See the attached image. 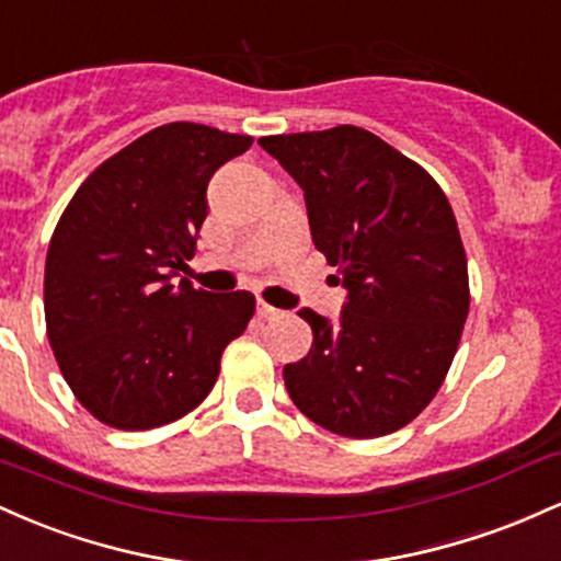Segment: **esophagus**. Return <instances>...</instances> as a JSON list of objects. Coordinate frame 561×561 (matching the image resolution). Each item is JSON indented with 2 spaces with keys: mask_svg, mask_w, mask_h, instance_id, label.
Returning a JSON list of instances; mask_svg holds the SVG:
<instances>
[{
  "mask_svg": "<svg viewBox=\"0 0 561 561\" xmlns=\"http://www.w3.org/2000/svg\"><path fill=\"white\" fill-rule=\"evenodd\" d=\"M256 314H260V318H264V320H275V318H280V310H275V307H270L267 301H256Z\"/></svg>",
  "mask_w": 561,
  "mask_h": 561,
  "instance_id": "1",
  "label": "esophagus"
}]
</instances>
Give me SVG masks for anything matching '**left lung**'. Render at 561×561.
Here are the masks:
<instances>
[{
	"label": "left lung",
	"mask_w": 561,
	"mask_h": 561,
	"mask_svg": "<svg viewBox=\"0 0 561 561\" xmlns=\"http://www.w3.org/2000/svg\"><path fill=\"white\" fill-rule=\"evenodd\" d=\"M260 145L305 191L314 249L347 288L336 323L299 310L312 350L283 368L288 394L342 437L398 432L443 387L469 314L448 198L416 161L350 124Z\"/></svg>",
	"instance_id": "8db88e82"
}]
</instances>
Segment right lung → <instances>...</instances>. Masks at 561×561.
Returning <instances> with one entry per match:
<instances>
[{
	"label": "right lung",
	"mask_w": 561,
	"mask_h": 561,
	"mask_svg": "<svg viewBox=\"0 0 561 561\" xmlns=\"http://www.w3.org/2000/svg\"><path fill=\"white\" fill-rule=\"evenodd\" d=\"M249 135L191 122L137 137L81 182L44 264L47 339L94 419L142 432L211 392L222 352L254 314L249 291L209 294L172 278L196 254L206 187Z\"/></svg>",
	"instance_id": "right-lung-1"
}]
</instances>
